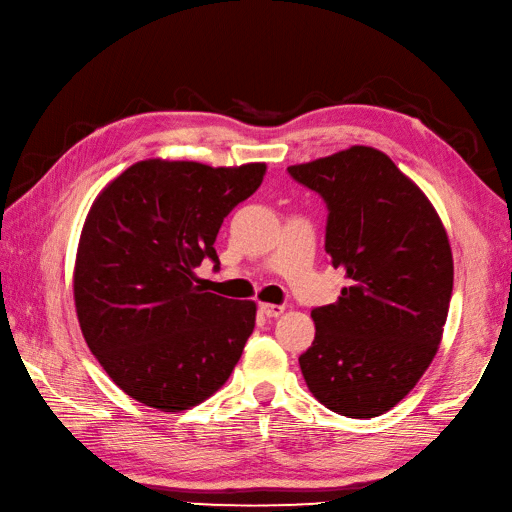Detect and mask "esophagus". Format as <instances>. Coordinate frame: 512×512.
I'll list each match as a JSON object with an SVG mask.
<instances>
[{"label": "esophagus", "mask_w": 512, "mask_h": 512, "mask_svg": "<svg viewBox=\"0 0 512 512\" xmlns=\"http://www.w3.org/2000/svg\"><path fill=\"white\" fill-rule=\"evenodd\" d=\"M284 305H273V303H260V312L267 318H280L284 314Z\"/></svg>", "instance_id": "34e87169"}]
</instances>
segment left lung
<instances>
[{"label": "left lung", "mask_w": 512, "mask_h": 512, "mask_svg": "<svg viewBox=\"0 0 512 512\" xmlns=\"http://www.w3.org/2000/svg\"><path fill=\"white\" fill-rule=\"evenodd\" d=\"M288 173L327 205L324 250L346 273L337 303L312 309L303 378L337 414L380 416L438 352L453 294L446 230L418 185L374 147L354 145Z\"/></svg>", "instance_id": "obj_1"}]
</instances>
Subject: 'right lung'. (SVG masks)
<instances>
[{"label":"right lung","mask_w":512,"mask_h":512,"mask_svg":"<svg viewBox=\"0 0 512 512\" xmlns=\"http://www.w3.org/2000/svg\"><path fill=\"white\" fill-rule=\"evenodd\" d=\"M265 170L145 160L91 205L76 252V316L106 374L141 404L188 410L241 359L256 303L205 292L194 271L205 258L220 267V226Z\"/></svg>","instance_id":"obj_1"}]
</instances>
